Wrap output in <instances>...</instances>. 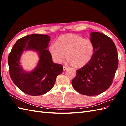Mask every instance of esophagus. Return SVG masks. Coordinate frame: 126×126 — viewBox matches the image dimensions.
<instances>
[{"instance_id":"obj_1","label":"esophagus","mask_w":126,"mask_h":126,"mask_svg":"<svg viewBox=\"0 0 126 126\" xmlns=\"http://www.w3.org/2000/svg\"><path fill=\"white\" fill-rule=\"evenodd\" d=\"M67 69V68L65 66H63V71H66Z\"/></svg>"}]
</instances>
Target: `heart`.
I'll use <instances>...</instances> for the list:
<instances>
[{"label": "heart", "mask_w": 126, "mask_h": 126, "mask_svg": "<svg viewBox=\"0 0 126 126\" xmlns=\"http://www.w3.org/2000/svg\"><path fill=\"white\" fill-rule=\"evenodd\" d=\"M52 58L57 63H62L65 59L75 68L86 66L93 59L94 47L90 40L78 35L67 33L59 37L56 43L49 47Z\"/></svg>", "instance_id": "b5f03b06"}]
</instances>
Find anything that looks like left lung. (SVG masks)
<instances>
[{"label":"left lung","mask_w":126,"mask_h":126,"mask_svg":"<svg viewBox=\"0 0 126 126\" xmlns=\"http://www.w3.org/2000/svg\"><path fill=\"white\" fill-rule=\"evenodd\" d=\"M94 47L93 59L86 66L77 70L72 85L80 94L96 96L112 84L118 66L117 48L112 40L99 32L90 33Z\"/></svg>","instance_id":"left-lung-1"}]
</instances>
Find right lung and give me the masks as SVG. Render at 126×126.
Returning <instances> with one entry per match:
<instances>
[{"label": "right lung", "mask_w": 126, "mask_h": 126, "mask_svg": "<svg viewBox=\"0 0 126 126\" xmlns=\"http://www.w3.org/2000/svg\"><path fill=\"white\" fill-rule=\"evenodd\" d=\"M50 37L46 35L33 34L18 40L8 56L10 78L14 84L30 96H40L54 87L56 77L63 71V67L52 62L47 49ZM32 50L37 53L39 60L36 67L27 72L22 68L20 58L24 51Z\"/></svg>", "instance_id": "add662e5"}]
</instances>
